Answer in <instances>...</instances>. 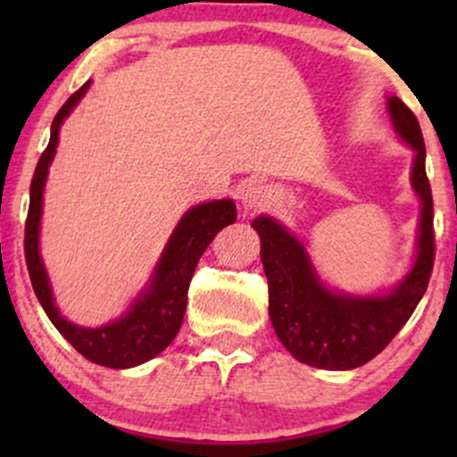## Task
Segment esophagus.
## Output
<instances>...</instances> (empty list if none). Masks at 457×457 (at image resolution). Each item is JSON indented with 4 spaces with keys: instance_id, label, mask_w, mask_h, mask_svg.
<instances>
[{
    "instance_id": "esophagus-1",
    "label": "esophagus",
    "mask_w": 457,
    "mask_h": 457,
    "mask_svg": "<svg viewBox=\"0 0 457 457\" xmlns=\"http://www.w3.org/2000/svg\"><path fill=\"white\" fill-rule=\"evenodd\" d=\"M275 191L269 185H249L243 191V204L246 211H266L275 204Z\"/></svg>"
}]
</instances>
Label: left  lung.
<instances>
[{
  "instance_id": "left-lung-1",
  "label": "left lung",
  "mask_w": 457,
  "mask_h": 457,
  "mask_svg": "<svg viewBox=\"0 0 457 457\" xmlns=\"http://www.w3.org/2000/svg\"><path fill=\"white\" fill-rule=\"evenodd\" d=\"M397 133L412 145V187L423 202L419 255L411 275L389 296L354 298L328 292L292 234L269 217L253 219L262 238V264L269 279V313L277 337L295 359L322 370H354L380 354L400 333L426 295L434 269V202L426 174L421 127L400 98H389Z\"/></svg>"
}]
</instances>
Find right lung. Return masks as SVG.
I'll use <instances>...</instances> for the list:
<instances>
[{"instance_id":"1","label":"right lung","mask_w":457,"mask_h":457,"mask_svg":"<svg viewBox=\"0 0 457 457\" xmlns=\"http://www.w3.org/2000/svg\"><path fill=\"white\" fill-rule=\"evenodd\" d=\"M86 90L87 83L79 87L57 112L54 124H51L49 145L45 148L38 165H36L34 178H31L29 211L25 219V262H28L31 287H34L40 305L51 322L55 324V328L72 344V348L92 363L112 367V370H124V367L145 363L174 342L182 318H185L188 286H191L197 262L206 246L214 240V236L236 221V206L232 199H219V202H208L191 208L178 223L176 232L156 266L148 295L141 296L122 320L104 324L101 328H81L72 322H66L54 305V295H51L46 272L38 255V225L40 211H43L46 170L55 154L60 124L64 122V118L72 112V107Z\"/></svg>"}]
</instances>
